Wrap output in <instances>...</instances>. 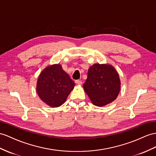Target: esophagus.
Here are the masks:
<instances>
[{
	"label": "esophagus",
	"instance_id": "34e87169",
	"mask_svg": "<svg viewBox=\"0 0 156 156\" xmlns=\"http://www.w3.org/2000/svg\"><path fill=\"white\" fill-rule=\"evenodd\" d=\"M75 83H76V84H78V85H81L82 83V81L81 80H76Z\"/></svg>",
	"mask_w": 156,
	"mask_h": 156
}]
</instances>
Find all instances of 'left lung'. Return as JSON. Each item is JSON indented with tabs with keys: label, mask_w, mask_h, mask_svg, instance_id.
Here are the masks:
<instances>
[{
	"label": "left lung",
	"mask_w": 156,
	"mask_h": 156,
	"mask_svg": "<svg viewBox=\"0 0 156 156\" xmlns=\"http://www.w3.org/2000/svg\"><path fill=\"white\" fill-rule=\"evenodd\" d=\"M83 87L94 105L103 107L117 99L121 90V80L112 65L96 63L88 69Z\"/></svg>",
	"instance_id": "obj_1"
}]
</instances>
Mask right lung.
Segmentation results:
<instances>
[{"mask_svg": "<svg viewBox=\"0 0 156 156\" xmlns=\"http://www.w3.org/2000/svg\"><path fill=\"white\" fill-rule=\"evenodd\" d=\"M74 82L59 64L47 66L40 73L36 86L39 98L51 107H58L66 100Z\"/></svg>", "mask_w": 156, "mask_h": 156, "instance_id": "obj_1", "label": "right lung"}]
</instances>
